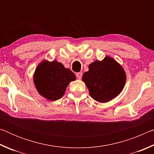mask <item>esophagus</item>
Instances as JSON below:
<instances>
[{"label": "esophagus", "instance_id": "34e87169", "mask_svg": "<svg viewBox=\"0 0 154 154\" xmlns=\"http://www.w3.org/2000/svg\"><path fill=\"white\" fill-rule=\"evenodd\" d=\"M82 72H77L76 73V77H77V79H82Z\"/></svg>", "mask_w": 154, "mask_h": 154}]
</instances>
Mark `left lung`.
Instances as JSON below:
<instances>
[{"label":"left lung","instance_id":"1","mask_svg":"<svg viewBox=\"0 0 154 154\" xmlns=\"http://www.w3.org/2000/svg\"><path fill=\"white\" fill-rule=\"evenodd\" d=\"M126 74L118 62L110 57L89 65V71L82 80L92 98L99 103H106L122 92L126 82Z\"/></svg>","mask_w":154,"mask_h":154}]
</instances>
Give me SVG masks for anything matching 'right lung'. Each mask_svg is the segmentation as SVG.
Returning <instances> with one entry per match:
<instances>
[{
    "label": "right lung",
    "mask_w": 154,
    "mask_h": 154,
    "mask_svg": "<svg viewBox=\"0 0 154 154\" xmlns=\"http://www.w3.org/2000/svg\"><path fill=\"white\" fill-rule=\"evenodd\" d=\"M75 79L71 70L56 60L41 62L34 75V82L38 93L51 101L60 98L69 83Z\"/></svg>",
    "instance_id": "add662e5"
}]
</instances>
